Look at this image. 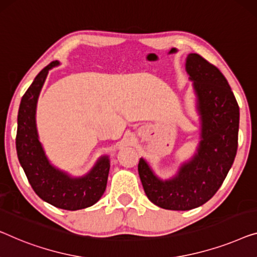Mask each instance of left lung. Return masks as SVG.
Returning a JSON list of instances; mask_svg holds the SVG:
<instances>
[{
  "label": "left lung",
  "instance_id": "1",
  "mask_svg": "<svg viewBox=\"0 0 257 257\" xmlns=\"http://www.w3.org/2000/svg\"><path fill=\"white\" fill-rule=\"evenodd\" d=\"M185 69L193 81L202 122L197 153L180 167L176 176L166 181L144 159L138 165L148 199L175 211L195 209L214 196L235 159L239 133V105L220 70L196 53L188 55Z\"/></svg>",
  "mask_w": 257,
  "mask_h": 257
}]
</instances>
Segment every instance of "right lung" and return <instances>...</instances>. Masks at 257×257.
I'll return each instance as SVG.
<instances>
[{
  "label": "right lung",
  "mask_w": 257,
  "mask_h": 257,
  "mask_svg": "<svg viewBox=\"0 0 257 257\" xmlns=\"http://www.w3.org/2000/svg\"><path fill=\"white\" fill-rule=\"evenodd\" d=\"M58 65V61L47 65L22 97L17 118L16 150L22 168L37 195L59 209L75 211L94 205L101 198L106 188L110 160L102 156L82 177H72L48 161L38 139L36 107L48 70Z\"/></svg>",
  "instance_id": "right-lung-1"
}]
</instances>
